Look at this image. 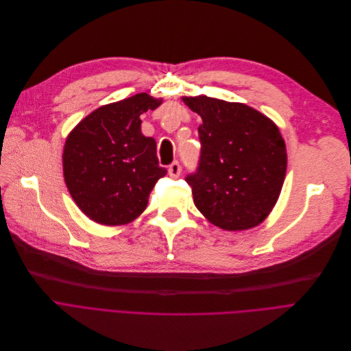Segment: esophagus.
Listing matches in <instances>:
<instances>
[{
    "label": "esophagus",
    "instance_id": "34e87169",
    "mask_svg": "<svg viewBox=\"0 0 351 351\" xmlns=\"http://www.w3.org/2000/svg\"><path fill=\"white\" fill-rule=\"evenodd\" d=\"M169 174H170L171 177H174V178L181 174V165H180L178 161H174V162L170 164V167H169Z\"/></svg>",
    "mask_w": 351,
    "mask_h": 351
}]
</instances>
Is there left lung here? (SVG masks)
Segmentation results:
<instances>
[{"label":"left lung","instance_id":"left-lung-1","mask_svg":"<svg viewBox=\"0 0 351 351\" xmlns=\"http://www.w3.org/2000/svg\"><path fill=\"white\" fill-rule=\"evenodd\" d=\"M182 99L203 120L197 170L186 177L195 207L223 230L258 226L286 177V144L278 128L245 104L207 95Z\"/></svg>","mask_w":351,"mask_h":351}]
</instances>
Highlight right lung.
I'll return each mask as SVG.
<instances>
[{"instance_id":"add662e5","label":"right lung","mask_w":351,"mask_h":351,"mask_svg":"<svg viewBox=\"0 0 351 351\" xmlns=\"http://www.w3.org/2000/svg\"><path fill=\"white\" fill-rule=\"evenodd\" d=\"M161 99L136 94L87 115L64 145V178L75 204L104 226L127 224L145 210L156 182L167 174L157 144L141 132L140 115Z\"/></svg>"}]
</instances>
